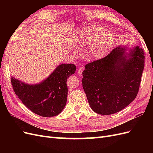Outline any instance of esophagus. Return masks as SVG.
Masks as SVG:
<instances>
[{
  "label": "esophagus",
  "instance_id": "34e87169",
  "mask_svg": "<svg viewBox=\"0 0 153 153\" xmlns=\"http://www.w3.org/2000/svg\"><path fill=\"white\" fill-rule=\"evenodd\" d=\"M84 66H80L79 68H78V75H82V73H83V71L84 70Z\"/></svg>",
  "mask_w": 153,
  "mask_h": 153
}]
</instances>
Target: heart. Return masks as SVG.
Segmentation results:
<instances>
[{
	"label": "heart",
	"instance_id": "heart-1",
	"mask_svg": "<svg viewBox=\"0 0 153 153\" xmlns=\"http://www.w3.org/2000/svg\"><path fill=\"white\" fill-rule=\"evenodd\" d=\"M114 35L103 27L93 25L82 29L76 38L78 47H89L88 53L91 57L100 59L105 57L114 43Z\"/></svg>",
	"mask_w": 153,
	"mask_h": 153
}]
</instances>
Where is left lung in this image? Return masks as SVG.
<instances>
[{"label":"left lung","instance_id":"1","mask_svg":"<svg viewBox=\"0 0 153 153\" xmlns=\"http://www.w3.org/2000/svg\"><path fill=\"white\" fill-rule=\"evenodd\" d=\"M129 52L120 46L104 58L85 65L82 86L94 112L117 113L135 99L144 68V52L138 46Z\"/></svg>","mask_w":153,"mask_h":153}]
</instances>
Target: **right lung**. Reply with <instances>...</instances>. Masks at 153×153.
<instances>
[{"label": "right lung", "instance_id": "1", "mask_svg": "<svg viewBox=\"0 0 153 153\" xmlns=\"http://www.w3.org/2000/svg\"><path fill=\"white\" fill-rule=\"evenodd\" d=\"M76 66L73 64H61L43 82L29 85L12 77L15 94L32 112L45 117L56 116L65 107L68 78L75 73Z\"/></svg>", "mask_w": 153, "mask_h": 153}]
</instances>
